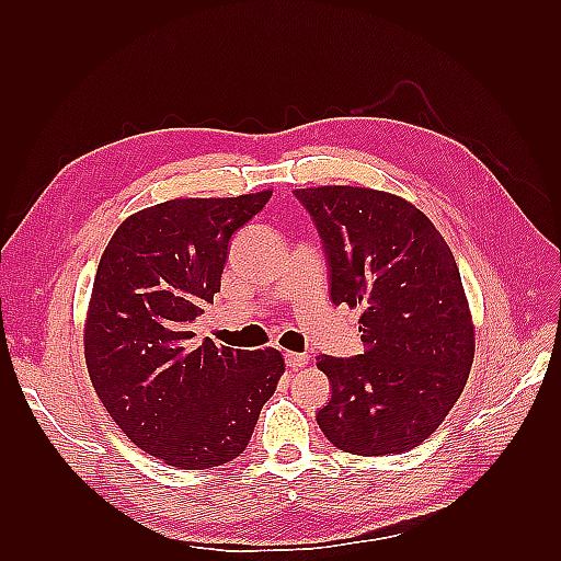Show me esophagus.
<instances>
[{"label":"esophagus","instance_id":"1","mask_svg":"<svg viewBox=\"0 0 561 561\" xmlns=\"http://www.w3.org/2000/svg\"><path fill=\"white\" fill-rule=\"evenodd\" d=\"M284 362H287V366L289 368H301V366H306L308 364V354H301V352H287L284 354Z\"/></svg>","mask_w":561,"mask_h":561}]
</instances>
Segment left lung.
Returning a JSON list of instances; mask_svg holds the SVG:
<instances>
[{"label": "left lung", "mask_w": 561, "mask_h": 561, "mask_svg": "<svg viewBox=\"0 0 561 561\" xmlns=\"http://www.w3.org/2000/svg\"><path fill=\"white\" fill-rule=\"evenodd\" d=\"M313 217L330 299L362 308L364 354L318 356L330 402L316 414L354 456L404 453L458 402L474 359V325L444 236L412 202L374 187L294 190Z\"/></svg>", "instance_id": "1"}]
</instances>
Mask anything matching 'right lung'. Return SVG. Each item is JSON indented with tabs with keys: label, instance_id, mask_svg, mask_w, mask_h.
Segmentation results:
<instances>
[{
	"label": "right lung",
	"instance_id": "right-lung-1",
	"mask_svg": "<svg viewBox=\"0 0 561 561\" xmlns=\"http://www.w3.org/2000/svg\"><path fill=\"white\" fill-rule=\"evenodd\" d=\"M272 190L175 197L117 226L83 325L93 390L123 434L178 470H205L245 450L284 374L277 350L195 342L190 323L214 304L231 236Z\"/></svg>",
	"mask_w": 561,
	"mask_h": 561
}]
</instances>
